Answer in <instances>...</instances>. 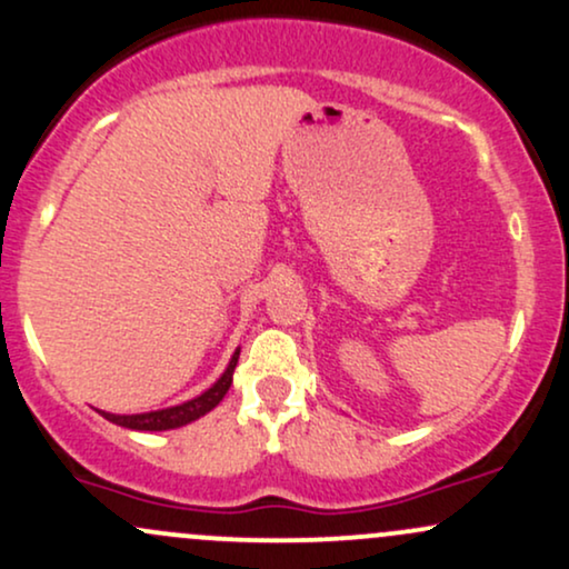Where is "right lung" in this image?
<instances>
[{
  "instance_id": "obj_1",
  "label": "right lung",
  "mask_w": 569,
  "mask_h": 569,
  "mask_svg": "<svg viewBox=\"0 0 569 569\" xmlns=\"http://www.w3.org/2000/svg\"><path fill=\"white\" fill-rule=\"evenodd\" d=\"M238 358H240V348L232 352L230 363L227 369L221 371V377L217 382L211 385L208 390H202L200 396L189 398L184 403H176V407H166V409H154V411H141V415H112V411H101L96 409L103 420L114 422L120 428H130V430H173L181 426H189V422L200 420L202 415H208L211 409L219 407L221 398L227 396L232 385V375L234 367H238Z\"/></svg>"
}]
</instances>
